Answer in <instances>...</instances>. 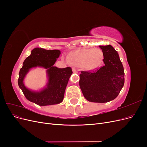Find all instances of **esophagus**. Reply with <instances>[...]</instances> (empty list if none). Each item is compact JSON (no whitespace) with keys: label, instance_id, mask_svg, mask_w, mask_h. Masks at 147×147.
<instances>
[{"label":"esophagus","instance_id":"1","mask_svg":"<svg viewBox=\"0 0 147 147\" xmlns=\"http://www.w3.org/2000/svg\"><path fill=\"white\" fill-rule=\"evenodd\" d=\"M72 71H73V72H74V73H77V70L75 69V68H72Z\"/></svg>","mask_w":147,"mask_h":147}]
</instances>
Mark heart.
I'll list each match as a JSON object with an SVG mask.
<instances>
[{"mask_svg": "<svg viewBox=\"0 0 147 147\" xmlns=\"http://www.w3.org/2000/svg\"><path fill=\"white\" fill-rule=\"evenodd\" d=\"M103 57V52L100 49L94 48L75 51L68 56L67 59L74 65L85 70H92L99 66Z\"/></svg>", "mask_w": 147, "mask_h": 147, "instance_id": "b5f03b06", "label": "heart"}]
</instances>
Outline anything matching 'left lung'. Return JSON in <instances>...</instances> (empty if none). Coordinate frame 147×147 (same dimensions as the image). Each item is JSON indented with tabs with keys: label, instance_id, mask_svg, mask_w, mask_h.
<instances>
[{
	"label": "left lung",
	"instance_id": "1",
	"mask_svg": "<svg viewBox=\"0 0 147 147\" xmlns=\"http://www.w3.org/2000/svg\"><path fill=\"white\" fill-rule=\"evenodd\" d=\"M103 52L104 66L93 72H82L79 84L85 99L105 103L118 96L124 83V72L118 52L111 45L99 46Z\"/></svg>",
	"mask_w": 147,
	"mask_h": 147
}]
</instances>
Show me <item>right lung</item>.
Segmentation results:
<instances>
[{
    "label": "right lung",
    "mask_w": 147,
    "mask_h": 147,
    "mask_svg": "<svg viewBox=\"0 0 147 147\" xmlns=\"http://www.w3.org/2000/svg\"><path fill=\"white\" fill-rule=\"evenodd\" d=\"M61 53L59 50H47L35 48L24 60L20 70L18 82L28 100L40 106L55 105L63 102L67 84L72 71L70 67L61 69L54 66ZM37 67L46 69L47 82L43 88L34 91L25 86L24 80L29 71Z\"/></svg>",
    "instance_id": "1"
}]
</instances>
